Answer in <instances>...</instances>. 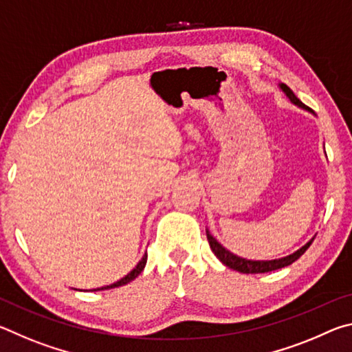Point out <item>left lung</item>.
Instances as JSON below:
<instances>
[{
	"instance_id": "1",
	"label": "left lung",
	"mask_w": 352,
	"mask_h": 352,
	"mask_svg": "<svg viewBox=\"0 0 352 352\" xmlns=\"http://www.w3.org/2000/svg\"><path fill=\"white\" fill-rule=\"evenodd\" d=\"M279 88H281V90L285 93V96L290 99L292 104H295L298 107H301V109L311 111V109L302 104L287 85L281 83ZM206 237H208V242H210V247L212 250V253L217 256L219 261L222 262V264H225L226 267H230V269H233L236 272H241V273H267V272H272V270L283 269V267H287V265L292 264V262H295L301 254H305L306 250L311 247V243L314 242V237H312V239L309 241L306 245H302L300 250H296L295 253L285 256V258H281V259L252 261V259H243V258H241V256H236L231 252H228V250H226L223 245H220V243L216 239H214L208 230H206Z\"/></svg>"
}]
</instances>
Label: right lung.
<instances>
[{"label": "right lung", "instance_id": "obj_1", "mask_svg": "<svg viewBox=\"0 0 352 352\" xmlns=\"http://www.w3.org/2000/svg\"><path fill=\"white\" fill-rule=\"evenodd\" d=\"M146 262H147V253L142 256V259L138 262V264H136V267L135 269L130 272V273H127L126 276L124 278H121L119 279V281H116V283H113V284H110V285H104V287H99V289H93L94 292L96 290H107V289H115V287H119V285H126V284H129L130 281H133V279L140 275V273L144 270V267H146Z\"/></svg>", "mask_w": 352, "mask_h": 352}]
</instances>
